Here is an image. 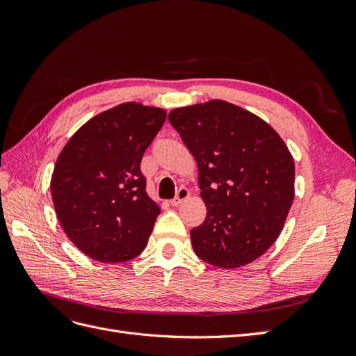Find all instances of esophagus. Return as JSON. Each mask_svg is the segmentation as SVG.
<instances>
[{
	"mask_svg": "<svg viewBox=\"0 0 356 356\" xmlns=\"http://www.w3.org/2000/svg\"><path fill=\"white\" fill-rule=\"evenodd\" d=\"M190 196V190L187 187H179L177 191V196L170 200L172 207H178L181 202H184Z\"/></svg>",
	"mask_w": 356,
	"mask_h": 356,
	"instance_id": "34e87169",
	"label": "esophagus"
}]
</instances>
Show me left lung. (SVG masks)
<instances>
[{"mask_svg": "<svg viewBox=\"0 0 356 356\" xmlns=\"http://www.w3.org/2000/svg\"><path fill=\"white\" fill-rule=\"evenodd\" d=\"M168 120L196 160L208 209L190 232L196 255L221 268L257 260L277 239L294 199V160L282 138L220 99L175 108Z\"/></svg>", "mask_w": 356, "mask_h": 356, "instance_id": "obj_1", "label": "left lung"}]
</instances>
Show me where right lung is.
<instances>
[{"label":"right lung","instance_id":"obj_1","mask_svg":"<svg viewBox=\"0 0 356 356\" xmlns=\"http://www.w3.org/2000/svg\"><path fill=\"white\" fill-rule=\"evenodd\" d=\"M166 111L126 102L83 124L60 152L50 190L70 241L101 263L144 251L160 208L148 197L141 160Z\"/></svg>","mask_w":356,"mask_h":356}]
</instances>
